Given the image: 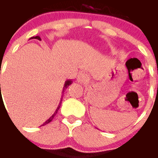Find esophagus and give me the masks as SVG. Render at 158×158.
<instances>
[{"mask_svg":"<svg viewBox=\"0 0 158 158\" xmlns=\"http://www.w3.org/2000/svg\"><path fill=\"white\" fill-rule=\"evenodd\" d=\"M86 78H87V77H86V75L85 74V73H80V74L78 75L77 77V81L79 82H84L86 80Z\"/></svg>","mask_w":158,"mask_h":158,"instance_id":"obj_1","label":"esophagus"}]
</instances>
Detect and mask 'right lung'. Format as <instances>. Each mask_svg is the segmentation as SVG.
Listing matches in <instances>:
<instances>
[{"label": "right lung", "mask_w": 158, "mask_h": 158, "mask_svg": "<svg viewBox=\"0 0 158 158\" xmlns=\"http://www.w3.org/2000/svg\"><path fill=\"white\" fill-rule=\"evenodd\" d=\"M31 39H35V40H41V39H40V36H35V37H31L30 39V40H31ZM73 83V81H72V80H67L65 82V84H64V87H63V91L64 90H65V89H67V88L69 87V85H70L71 84ZM62 91V92H63ZM62 99V98H61ZM61 101H62V100H61ZM60 101V103H59V104H58V107H57V109H56V111H54V114H53L52 115H51V117H50V118H48V119H47V121H46L45 123H44L43 124V125H42V126H44V125H46V124H47V123H51V121L53 120V118H54V117L55 116V115H56V114L57 113H58V109H59L60 108V106H61V104H62V102Z\"/></svg>", "instance_id": "right-lung-1"}]
</instances>
